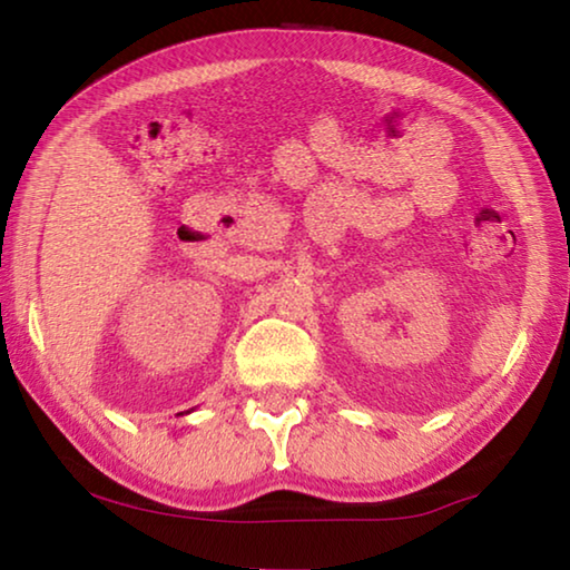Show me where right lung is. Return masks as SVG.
Instances as JSON below:
<instances>
[{
	"label": "right lung",
	"mask_w": 570,
	"mask_h": 570,
	"mask_svg": "<svg viewBox=\"0 0 570 570\" xmlns=\"http://www.w3.org/2000/svg\"><path fill=\"white\" fill-rule=\"evenodd\" d=\"M188 412H190V410H188Z\"/></svg>",
	"instance_id": "obj_1"
}]
</instances>
